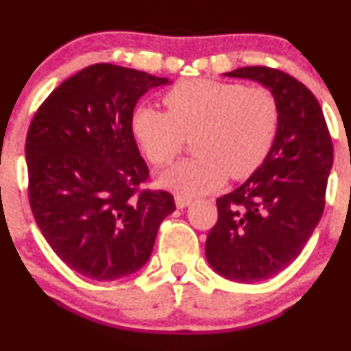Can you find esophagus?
Here are the masks:
<instances>
[{
	"label": "esophagus",
	"mask_w": 351,
	"mask_h": 351,
	"mask_svg": "<svg viewBox=\"0 0 351 351\" xmlns=\"http://www.w3.org/2000/svg\"><path fill=\"white\" fill-rule=\"evenodd\" d=\"M175 202H176V207H178V208H185V207H189L190 204H192V198L176 195L175 197Z\"/></svg>",
	"instance_id": "esophagus-1"
}]
</instances>
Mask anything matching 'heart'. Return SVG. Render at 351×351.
Here are the masks:
<instances>
[{
	"label": "heart",
	"instance_id": "obj_1",
	"mask_svg": "<svg viewBox=\"0 0 351 351\" xmlns=\"http://www.w3.org/2000/svg\"><path fill=\"white\" fill-rule=\"evenodd\" d=\"M168 112L139 107L132 132L147 159L169 165L193 137L197 156L159 173L158 183L180 195H205L231 176L253 175L270 153L278 130V105L261 86L214 80L178 83L165 95Z\"/></svg>",
	"mask_w": 351,
	"mask_h": 351
}]
</instances>
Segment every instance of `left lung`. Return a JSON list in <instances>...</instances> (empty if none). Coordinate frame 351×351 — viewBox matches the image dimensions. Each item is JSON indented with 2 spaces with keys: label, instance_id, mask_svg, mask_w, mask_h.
<instances>
[{
  "label": "left lung",
  "instance_id": "left-lung-1",
  "mask_svg": "<svg viewBox=\"0 0 351 351\" xmlns=\"http://www.w3.org/2000/svg\"><path fill=\"white\" fill-rule=\"evenodd\" d=\"M253 80L278 105V130L263 165L228 195L205 243L208 265L229 280L253 284L285 270L324 210L332 144L319 101L284 71L247 66L224 73Z\"/></svg>",
  "mask_w": 351,
  "mask_h": 351
}]
</instances>
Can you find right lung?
Instances as JSON below:
<instances>
[{"mask_svg": "<svg viewBox=\"0 0 351 351\" xmlns=\"http://www.w3.org/2000/svg\"><path fill=\"white\" fill-rule=\"evenodd\" d=\"M169 81L93 64L40 105L25 144L30 207L59 258L98 282L136 274L153 253L173 195L143 190L149 169L132 132L137 100Z\"/></svg>", "mask_w": 351, "mask_h": 351, "instance_id": "add662e5", "label": "right lung"}]
</instances>
